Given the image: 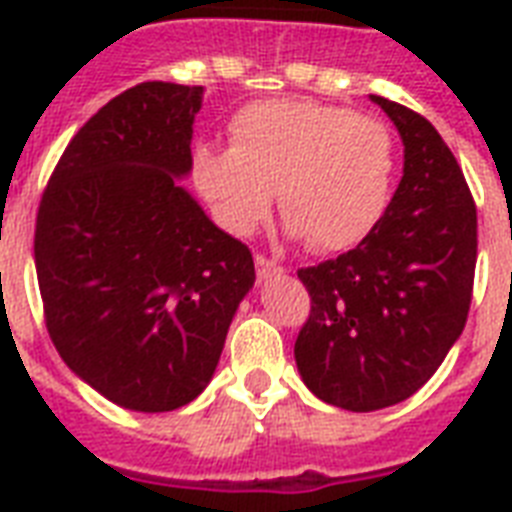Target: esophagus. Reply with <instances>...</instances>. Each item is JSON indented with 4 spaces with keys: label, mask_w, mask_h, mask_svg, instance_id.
Here are the masks:
<instances>
[{
    "label": "esophagus",
    "mask_w": 512,
    "mask_h": 512,
    "mask_svg": "<svg viewBox=\"0 0 512 512\" xmlns=\"http://www.w3.org/2000/svg\"><path fill=\"white\" fill-rule=\"evenodd\" d=\"M255 268H257V276H260V279H265L268 273L281 271V265L273 263V260H268L265 255H255Z\"/></svg>",
    "instance_id": "34e87169"
}]
</instances>
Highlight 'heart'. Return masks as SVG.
I'll return each instance as SVG.
<instances>
[{
	"instance_id": "heart-1",
	"label": "heart",
	"mask_w": 512,
	"mask_h": 512,
	"mask_svg": "<svg viewBox=\"0 0 512 512\" xmlns=\"http://www.w3.org/2000/svg\"><path fill=\"white\" fill-rule=\"evenodd\" d=\"M231 148L199 146L191 175L217 223L247 236L279 212L316 252L361 244L388 212L396 140L385 122L311 98L257 100L228 122Z\"/></svg>"
}]
</instances>
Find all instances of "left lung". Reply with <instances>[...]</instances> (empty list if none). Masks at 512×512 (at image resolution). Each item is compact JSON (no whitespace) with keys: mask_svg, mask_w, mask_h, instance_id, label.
I'll list each match as a JSON object with an SVG mask.
<instances>
[{"mask_svg":"<svg viewBox=\"0 0 512 512\" xmlns=\"http://www.w3.org/2000/svg\"><path fill=\"white\" fill-rule=\"evenodd\" d=\"M404 140V177L369 236L300 268L311 313L295 342L305 385L332 406L374 412L433 377L468 321L476 201L436 127L372 95Z\"/></svg>","mask_w":512,"mask_h":512,"instance_id":"left-lung-1","label":"left lung"}]
</instances>
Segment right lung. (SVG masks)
<instances>
[{
  "instance_id": "1",
  "label": "right lung",
  "mask_w": 512,
  "mask_h": 512,
  "mask_svg": "<svg viewBox=\"0 0 512 512\" xmlns=\"http://www.w3.org/2000/svg\"><path fill=\"white\" fill-rule=\"evenodd\" d=\"M201 87L135 84L66 146L44 188L34 260L44 324L108 401L172 412L215 374L255 263L177 185Z\"/></svg>"
}]
</instances>
